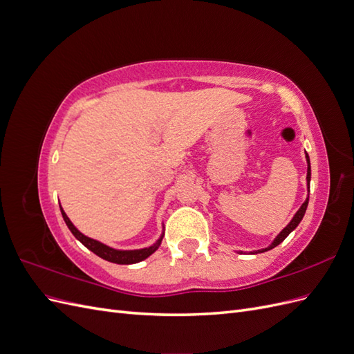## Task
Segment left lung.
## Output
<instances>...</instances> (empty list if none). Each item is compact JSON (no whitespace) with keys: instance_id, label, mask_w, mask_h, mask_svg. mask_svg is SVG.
<instances>
[{"instance_id":"8db88e82","label":"left lung","mask_w":354,"mask_h":354,"mask_svg":"<svg viewBox=\"0 0 354 354\" xmlns=\"http://www.w3.org/2000/svg\"><path fill=\"white\" fill-rule=\"evenodd\" d=\"M306 158H307V183H308V186H310V177H312V169H310V159H308V155H306ZM310 189V187H308ZM307 205H308V198L304 201V203L301 207H299V209L297 211V214L294 216V218L289 221V224L288 226L277 234V236L274 238V241L272 242V245L270 246H267V248H264V250H260V251H254L252 254H259V252H264V251H269V250H272V248H274V246H277L279 245L281 242H283L285 241V238L288 236L289 233H291L298 224H299V221L303 220V217H304V214H306V209H307Z\"/></svg>"}]
</instances>
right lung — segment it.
<instances>
[{
  "mask_svg": "<svg viewBox=\"0 0 354 354\" xmlns=\"http://www.w3.org/2000/svg\"><path fill=\"white\" fill-rule=\"evenodd\" d=\"M62 211V216L63 220H65L66 226L69 227V230L72 232V234L75 238H77L84 246H87L90 251H93L95 255H99L100 259L103 260H108L111 263H116V264H134L138 261H143L145 259H147L149 255H152L160 245V241H162V236L158 239L156 243H153L152 246H149V248H143V250H134V251H120V250H113L108 245H103L99 241H94L88 236H85L82 234L77 227L73 226L72 221L69 220V217L63 211V208H60Z\"/></svg>",
  "mask_w": 354,
  "mask_h": 354,
  "instance_id": "add662e5",
  "label": "right lung"
}]
</instances>
